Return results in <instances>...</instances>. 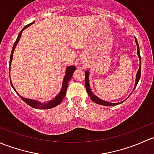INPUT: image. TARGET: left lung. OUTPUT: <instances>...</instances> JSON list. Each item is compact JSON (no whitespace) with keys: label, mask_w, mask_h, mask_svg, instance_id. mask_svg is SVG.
Instances as JSON below:
<instances>
[{"label":"left lung","mask_w":154,"mask_h":154,"mask_svg":"<svg viewBox=\"0 0 154 154\" xmlns=\"http://www.w3.org/2000/svg\"><path fill=\"white\" fill-rule=\"evenodd\" d=\"M135 39H136V45H137V54H138V56H139V60H140V66H139V70H138L137 74H136V84H135V88H136V86H137L138 83H139V79H140V77H141V56H140V52H139V44H138L137 39H136V38H135ZM88 77H89V73H88V71H86V77H85V86H86V91H87V93H88V96L90 97V98H91V100H92L94 102V103H98V104H100V105H103V106H116V105L120 104L121 103H109V102H106V101H105V100H101V99L98 98L97 96L94 95V94H93L92 92H91V89H90L89 82H88ZM135 88H134V89H135ZM133 91H134V90H133Z\"/></svg>","instance_id":"1"}]
</instances>
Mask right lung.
Listing matches in <instances>:
<instances>
[{"label":"right lung","mask_w":154,"mask_h":154,"mask_svg":"<svg viewBox=\"0 0 154 154\" xmlns=\"http://www.w3.org/2000/svg\"><path fill=\"white\" fill-rule=\"evenodd\" d=\"M33 23H34V21L32 23H30V24H27V26H25V27H24V28L22 29V30H21V32H19V34H18V38H17L16 41L15 42V43H14V45H13V47H12V53H11L10 59V65H11V62H12V54H13V51H14V50H15V47H16V45H17V44H18V41L20 40L21 33H22V31L24 30V29L25 28H27V27H29V25H31V24H33ZM75 70H76V68L74 67V66H69V67L67 68V69H66V76H65L64 80H63V87H62L61 91H60V92L59 93V94L57 96V97H55V98L53 99V100H50L49 102L42 103H40V102H38L37 100H32V99L24 98V97H21V96L19 95L20 96V97L22 99L23 101L25 102L27 104H28L29 106L32 107V108L43 109H51V108H53V107L57 106V105H59L60 103H61L62 101H63V98L65 97V95H66V91H67L68 83H69L70 80H71V77H72L73 74H74V71H75ZM10 83H11V86H12V88H13V89L15 91V88H14L13 85H12V83H11V80H10Z\"/></svg>","instance_id":"right-lung-1"}]
</instances>
